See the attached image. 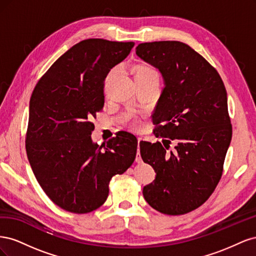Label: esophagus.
I'll return each instance as SVG.
<instances>
[{"mask_svg": "<svg viewBox=\"0 0 256 256\" xmlns=\"http://www.w3.org/2000/svg\"><path fill=\"white\" fill-rule=\"evenodd\" d=\"M142 141H143L142 138H138V154H136V161L138 162V164H141V162H142V158H141V154H140V143Z\"/></svg>", "mask_w": 256, "mask_h": 256, "instance_id": "esophagus-1", "label": "esophagus"}]
</instances>
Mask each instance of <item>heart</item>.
<instances>
[{
  "label": "heart",
  "instance_id": "b5f03b06",
  "mask_svg": "<svg viewBox=\"0 0 256 256\" xmlns=\"http://www.w3.org/2000/svg\"><path fill=\"white\" fill-rule=\"evenodd\" d=\"M116 68H113L111 72H114ZM146 76H154V78H158V72H156V69H154L152 67L146 65H138L136 67V78H146ZM132 126L138 128L140 126V120L138 118H134Z\"/></svg>",
  "mask_w": 256,
  "mask_h": 256
}]
</instances>
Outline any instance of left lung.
I'll return each instance as SVG.
<instances>
[{
	"instance_id": "8db88e82",
	"label": "left lung",
	"mask_w": 256,
	"mask_h": 256,
	"mask_svg": "<svg viewBox=\"0 0 256 256\" xmlns=\"http://www.w3.org/2000/svg\"><path fill=\"white\" fill-rule=\"evenodd\" d=\"M136 53L164 79L152 114L154 134L177 143L170 154L160 142L140 144L143 161L157 174L143 196L162 214H188L206 202L221 180L232 138L226 90L216 68L184 42H143Z\"/></svg>"
}]
</instances>
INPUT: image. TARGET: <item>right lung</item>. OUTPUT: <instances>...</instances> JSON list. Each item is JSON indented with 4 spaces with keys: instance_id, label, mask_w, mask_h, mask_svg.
Masks as SVG:
<instances>
[{
    "instance_id": "obj_1",
    "label": "right lung",
    "mask_w": 256,
    "mask_h": 256,
    "mask_svg": "<svg viewBox=\"0 0 256 256\" xmlns=\"http://www.w3.org/2000/svg\"><path fill=\"white\" fill-rule=\"evenodd\" d=\"M134 42L90 38L60 56L30 99L26 150L38 184L52 202L74 214L102 206L109 184L136 156L138 138L118 131L106 145L92 141V118L104 106V80Z\"/></svg>"
}]
</instances>
